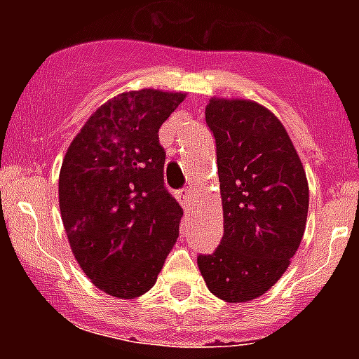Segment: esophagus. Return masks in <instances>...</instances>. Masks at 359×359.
I'll list each match as a JSON object with an SVG mask.
<instances>
[{
  "mask_svg": "<svg viewBox=\"0 0 359 359\" xmlns=\"http://www.w3.org/2000/svg\"><path fill=\"white\" fill-rule=\"evenodd\" d=\"M180 201H182V205L185 207V210H189V208L194 205V189H192V187H187L182 194H180Z\"/></svg>",
  "mask_w": 359,
  "mask_h": 359,
  "instance_id": "esophagus-1",
  "label": "esophagus"
}]
</instances>
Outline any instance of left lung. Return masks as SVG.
Wrapping results in <instances>:
<instances>
[{"instance_id":"obj_1","label":"left lung","mask_w":359,"mask_h":359,"mask_svg":"<svg viewBox=\"0 0 359 359\" xmlns=\"http://www.w3.org/2000/svg\"><path fill=\"white\" fill-rule=\"evenodd\" d=\"M224 233L199 255L207 287L224 302H250L277 284L297 253L309 210L306 170L280 120L261 104L212 97Z\"/></svg>"}]
</instances>
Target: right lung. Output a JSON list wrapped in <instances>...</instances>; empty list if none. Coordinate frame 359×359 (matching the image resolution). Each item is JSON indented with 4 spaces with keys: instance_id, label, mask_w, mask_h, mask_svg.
<instances>
[{
    "instance_id": "add662e5",
    "label": "right lung",
    "mask_w": 359,
    "mask_h": 359,
    "mask_svg": "<svg viewBox=\"0 0 359 359\" xmlns=\"http://www.w3.org/2000/svg\"><path fill=\"white\" fill-rule=\"evenodd\" d=\"M187 93L126 91L98 107L69 144L59 174L68 243L104 293H147L180 236L183 210L163 187L158 131Z\"/></svg>"
}]
</instances>
